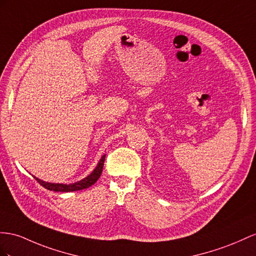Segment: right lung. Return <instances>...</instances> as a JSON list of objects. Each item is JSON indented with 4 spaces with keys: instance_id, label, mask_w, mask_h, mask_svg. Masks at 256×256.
Segmentation results:
<instances>
[{
    "instance_id": "1",
    "label": "right lung",
    "mask_w": 256,
    "mask_h": 256,
    "mask_svg": "<svg viewBox=\"0 0 256 256\" xmlns=\"http://www.w3.org/2000/svg\"><path fill=\"white\" fill-rule=\"evenodd\" d=\"M104 156H102V159H100V162H98L96 168L88 176V178H85L84 180H82L80 182H74V184H69V185L53 184V182H43V180H38L36 178H34L38 180V184H41V186L48 189V190L60 192H69L81 190V189L88 188L90 186L95 184V182H97V180L100 178L102 172V168H104Z\"/></svg>"
}]
</instances>
